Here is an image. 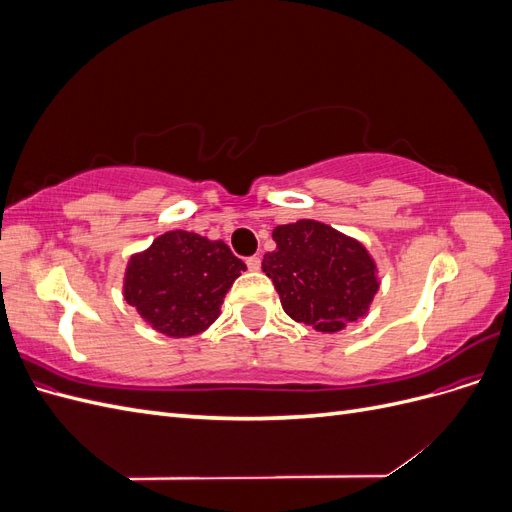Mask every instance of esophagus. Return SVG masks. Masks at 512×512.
I'll return each instance as SVG.
<instances>
[{"label": "esophagus", "instance_id": "34e87169", "mask_svg": "<svg viewBox=\"0 0 512 512\" xmlns=\"http://www.w3.org/2000/svg\"><path fill=\"white\" fill-rule=\"evenodd\" d=\"M245 265H247V269L250 271H258L260 269V258L258 256H250L245 260Z\"/></svg>", "mask_w": 512, "mask_h": 512}]
</instances>
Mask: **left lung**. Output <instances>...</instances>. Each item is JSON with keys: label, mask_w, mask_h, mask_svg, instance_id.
Segmentation results:
<instances>
[{"label": "left lung", "mask_w": 512, "mask_h": 512, "mask_svg": "<svg viewBox=\"0 0 512 512\" xmlns=\"http://www.w3.org/2000/svg\"><path fill=\"white\" fill-rule=\"evenodd\" d=\"M275 250L262 271L284 312L320 333H337L367 316L380 288L376 260L354 237L316 220L273 228Z\"/></svg>", "instance_id": "left-lung-1"}]
</instances>
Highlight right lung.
Wrapping results in <instances>:
<instances>
[{
    "label": "right lung",
    "instance_id": "right-lung-1",
    "mask_svg": "<svg viewBox=\"0 0 512 512\" xmlns=\"http://www.w3.org/2000/svg\"><path fill=\"white\" fill-rule=\"evenodd\" d=\"M245 269L224 241L168 230L130 256L123 299L153 331L192 337L218 320L226 292Z\"/></svg>",
    "mask_w": 512,
    "mask_h": 512
}]
</instances>
